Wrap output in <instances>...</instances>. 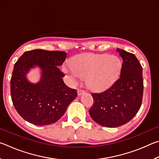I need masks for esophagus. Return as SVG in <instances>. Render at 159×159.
<instances>
[{"mask_svg": "<svg viewBox=\"0 0 159 159\" xmlns=\"http://www.w3.org/2000/svg\"><path fill=\"white\" fill-rule=\"evenodd\" d=\"M77 93H78V95H81L83 93H85V91L83 90H78Z\"/></svg>", "mask_w": 159, "mask_h": 159, "instance_id": "esophagus-1", "label": "esophagus"}]
</instances>
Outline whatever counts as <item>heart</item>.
Listing matches in <instances>:
<instances>
[{
  "instance_id": "b5f03b06",
  "label": "heart",
  "mask_w": 159,
  "mask_h": 159,
  "mask_svg": "<svg viewBox=\"0 0 159 159\" xmlns=\"http://www.w3.org/2000/svg\"><path fill=\"white\" fill-rule=\"evenodd\" d=\"M121 70V61L115 55L85 53L79 55L71 61V66L66 69L74 81L86 79L90 89L102 91L118 80Z\"/></svg>"
}]
</instances>
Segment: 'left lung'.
Listing matches in <instances>:
<instances>
[{
  "instance_id": "obj_1",
  "label": "left lung",
  "mask_w": 159,
  "mask_h": 159,
  "mask_svg": "<svg viewBox=\"0 0 159 159\" xmlns=\"http://www.w3.org/2000/svg\"><path fill=\"white\" fill-rule=\"evenodd\" d=\"M123 59L120 78L109 89L92 93L94 99L89 110L91 118L104 127L125 124L139 111L143 95L142 67L135 55L117 48Z\"/></svg>"
}]
</instances>
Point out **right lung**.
Segmentation results:
<instances>
[{"mask_svg": "<svg viewBox=\"0 0 159 159\" xmlns=\"http://www.w3.org/2000/svg\"><path fill=\"white\" fill-rule=\"evenodd\" d=\"M66 55L64 52L36 49L26 51L15 63L10 80L12 101L26 121L36 125L55 123L76 98V90L65 85L64 74L59 69ZM36 67L41 70V79L33 84L26 75Z\"/></svg>", "mask_w": 159, "mask_h": 159, "instance_id": "obj_1", "label": "right lung"}]
</instances>
